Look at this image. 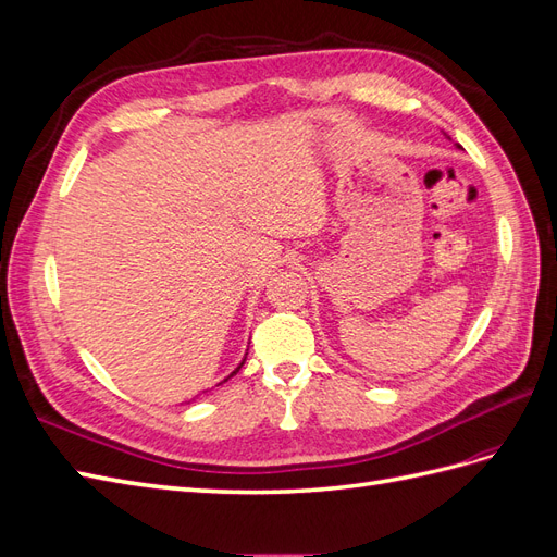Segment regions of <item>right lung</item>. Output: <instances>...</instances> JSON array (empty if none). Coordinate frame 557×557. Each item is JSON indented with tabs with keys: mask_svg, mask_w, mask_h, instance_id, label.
<instances>
[{
	"mask_svg": "<svg viewBox=\"0 0 557 557\" xmlns=\"http://www.w3.org/2000/svg\"><path fill=\"white\" fill-rule=\"evenodd\" d=\"M244 364V362H242ZM237 372H239V367H237ZM237 372H232V374H237Z\"/></svg>",
	"mask_w": 557,
	"mask_h": 557,
	"instance_id": "1",
	"label": "right lung"
}]
</instances>
